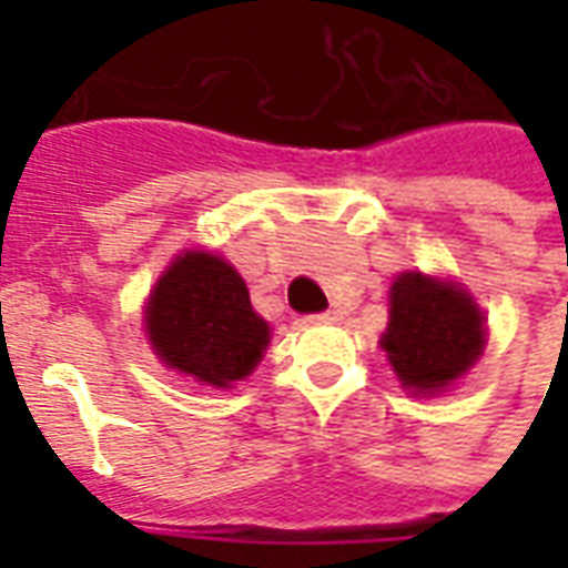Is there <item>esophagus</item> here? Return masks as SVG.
I'll use <instances>...</instances> for the list:
<instances>
[{"label": "esophagus", "instance_id": "esophagus-1", "mask_svg": "<svg viewBox=\"0 0 568 568\" xmlns=\"http://www.w3.org/2000/svg\"><path fill=\"white\" fill-rule=\"evenodd\" d=\"M342 318V312L338 310H327V312H318V315H312V324H336Z\"/></svg>", "mask_w": 568, "mask_h": 568}]
</instances>
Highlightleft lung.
I'll return each instance as SVG.
<instances>
[{
	"label": "left lung",
	"instance_id": "1",
	"mask_svg": "<svg viewBox=\"0 0 568 568\" xmlns=\"http://www.w3.org/2000/svg\"><path fill=\"white\" fill-rule=\"evenodd\" d=\"M383 351L406 388L439 392L484 354V315L457 285L409 271L392 285Z\"/></svg>",
	"mask_w": 568,
	"mask_h": 568
}]
</instances>
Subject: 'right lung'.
Masks as SVG:
<instances>
[{"label": "right lung", "mask_w": 568, "mask_h": 568, "mask_svg": "<svg viewBox=\"0 0 568 568\" xmlns=\"http://www.w3.org/2000/svg\"><path fill=\"white\" fill-rule=\"evenodd\" d=\"M146 336L164 365L226 388L256 368L271 329L250 306L239 271L212 253L191 250L155 283L146 303Z\"/></svg>", "instance_id": "obj_1"}]
</instances>
